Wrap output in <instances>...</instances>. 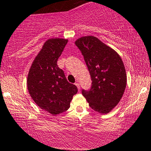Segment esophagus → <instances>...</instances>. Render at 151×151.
Listing matches in <instances>:
<instances>
[{
    "mask_svg": "<svg viewBox=\"0 0 151 151\" xmlns=\"http://www.w3.org/2000/svg\"><path fill=\"white\" fill-rule=\"evenodd\" d=\"M75 85H76V86H77V88H78V91H80V88H81V87H80V84H79L78 83H76Z\"/></svg>",
    "mask_w": 151,
    "mask_h": 151,
    "instance_id": "1",
    "label": "esophagus"
}]
</instances>
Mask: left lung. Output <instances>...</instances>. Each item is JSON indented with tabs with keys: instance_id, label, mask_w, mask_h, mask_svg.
<instances>
[{
	"instance_id": "8db88e82",
	"label": "left lung",
	"mask_w": 151,
	"mask_h": 151,
	"mask_svg": "<svg viewBox=\"0 0 151 151\" xmlns=\"http://www.w3.org/2000/svg\"><path fill=\"white\" fill-rule=\"evenodd\" d=\"M91 75V88L82 89L89 106L100 113H109L121 101L126 87V73L121 58L94 36L76 41Z\"/></svg>"
}]
</instances>
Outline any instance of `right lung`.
<instances>
[{"mask_svg":"<svg viewBox=\"0 0 151 151\" xmlns=\"http://www.w3.org/2000/svg\"><path fill=\"white\" fill-rule=\"evenodd\" d=\"M68 40L49 39L35 57L28 76V92L41 109L53 116L66 111L73 96L78 92L75 85L67 81L63 70L58 66Z\"/></svg>","mask_w":151,"mask_h":151,"instance_id":"add662e5","label":"right lung"}]
</instances>
